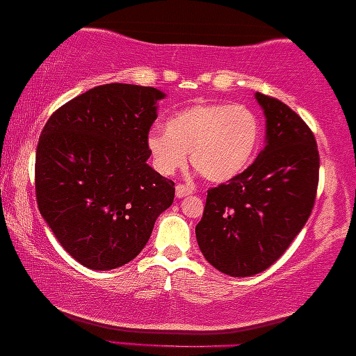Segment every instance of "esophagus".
Here are the masks:
<instances>
[{"label": "esophagus", "instance_id": "34e87169", "mask_svg": "<svg viewBox=\"0 0 356 356\" xmlns=\"http://www.w3.org/2000/svg\"><path fill=\"white\" fill-rule=\"evenodd\" d=\"M175 194H177L178 199L186 197L189 194H193V188L186 186V184H177V189H175Z\"/></svg>", "mask_w": 356, "mask_h": 356}]
</instances>
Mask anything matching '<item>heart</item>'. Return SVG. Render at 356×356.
I'll use <instances>...</instances> for the list:
<instances>
[{"label":"heart","instance_id":"heart-1","mask_svg":"<svg viewBox=\"0 0 356 356\" xmlns=\"http://www.w3.org/2000/svg\"><path fill=\"white\" fill-rule=\"evenodd\" d=\"M259 121L243 105L202 104L184 108L145 139L154 168L172 177L189 160L209 181L238 177L254 157Z\"/></svg>","mask_w":356,"mask_h":356}]
</instances>
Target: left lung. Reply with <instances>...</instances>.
Segmentation results:
<instances>
[{"label": "left lung", "instance_id": "8db88e82", "mask_svg": "<svg viewBox=\"0 0 356 356\" xmlns=\"http://www.w3.org/2000/svg\"><path fill=\"white\" fill-rule=\"evenodd\" d=\"M266 116V145L245 172L207 191L196 225L199 250L217 270L251 277L291 245L313 211L318 144L284 102L256 92Z\"/></svg>", "mask_w": 356, "mask_h": 356}]
</instances>
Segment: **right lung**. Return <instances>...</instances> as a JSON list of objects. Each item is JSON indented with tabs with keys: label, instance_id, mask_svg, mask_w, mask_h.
Returning a JSON list of instances; mask_svg holds the SVG:
<instances>
[{
	"label": "right lung",
	"instance_id": "right-lung-1",
	"mask_svg": "<svg viewBox=\"0 0 356 356\" xmlns=\"http://www.w3.org/2000/svg\"><path fill=\"white\" fill-rule=\"evenodd\" d=\"M162 90L105 84L47 121L35 154L38 211L61 246L94 270L133 261L173 204L175 183L147 163Z\"/></svg>",
	"mask_w": 356,
	"mask_h": 356
}]
</instances>
